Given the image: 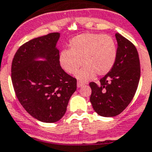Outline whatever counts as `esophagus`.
Masks as SVG:
<instances>
[{
	"mask_svg": "<svg viewBox=\"0 0 152 152\" xmlns=\"http://www.w3.org/2000/svg\"><path fill=\"white\" fill-rule=\"evenodd\" d=\"M85 85V83L83 82H81V81H77V86L78 88H80V87L83 86Z\"/></svg>",
	"mask_w": 152,
	"mask_h": 152,
	"instance_id": "1",
	"label": "esophagus"
}]
</instances>
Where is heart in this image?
Segmentation results:
<instances>
[{
	"instance_id": "1",
	"label": "heart",
	"mask_w": 152,
	"mask_h": 152,
	"mask_svg": "<svg viewBox=\"0 0 152 152\" xmlns=\"http://www.w3.org/2000/svg\"><path fill=\"white\" fill-rule=\"evenodd\" d=\"M117 56L118 48L113 37L87 32L73 37L69 44V50L61 51L58 59L63 70L69 75L75 74L82 64L83 67L76 73V77L87 81L95 75H107L113 68Z\"/></svg>"
}]
</instances>
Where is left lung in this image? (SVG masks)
Instances as JSON below:
<instances>
[{"label":"left lung","instance_id":"8db88e82","mask_svg":"<svg viewBox=\"0 0 152 152\" xmlns=\"http://www.w3.org/2000/svg\"><path fill=\"white\" fill-rule=\"evenodd\" d=\"M116 62L110 72L100 80V84L89 83L94 110L103 117L120 115L133 99L140 77V66L134 45L119 33Z\"/></svg>","mask_w":152,"mask_h":152}]
</instances>
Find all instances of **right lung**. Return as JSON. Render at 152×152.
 I'll use <instances>...</instances> for the list:
<instances>
[{
    "label": "right lung",
    "mask_w": 152,
    "mask_h": 152,
    "mask_svg": "<svg viewBox=\"0 0 152 152\" xmlns=\"http://www.w3.org/2000/svg\"><path fill=\"white\" fill-rule=\"evenodd\" d=\"M60 33L34 38L20 46L12 63L11 77L17 98L24 109L43 123H55L66 113L77 89L76 78L63 70L56 48ZM38 57L46 61H36Z\"/></svg>",
    "instance_id": "right-lung-1"
}]
</instances>
